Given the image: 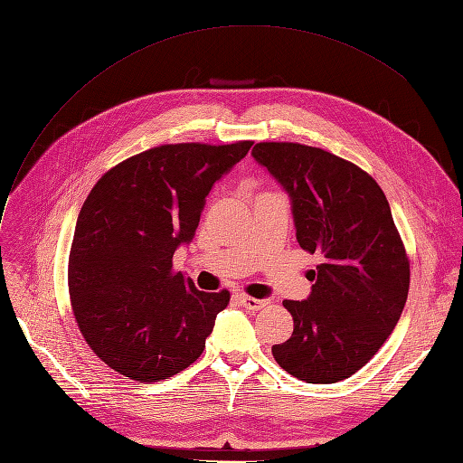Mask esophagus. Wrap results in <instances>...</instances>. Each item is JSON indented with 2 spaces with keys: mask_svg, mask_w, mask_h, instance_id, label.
Wrapping results in <instances>:
<instances>
[{
  "mask_svg": "<svg viewBox=\"0 0 463 463\" xmlns=\"http://www.w3.org/2000/svg\"><path fill=\"white\" fill-rule=\"evenodd\" d=\"M237 300L241 302V305H243L245 308H249V310H260V308H264V307L268 305V300L254 298V297H249V295H245V293H239V295H237Z\"/></svg>",
  "mask_w": 463,
  "mask_h": 463,
  "instance_id": "34e87169",
  "label": "esophagus"
}]
</instances>
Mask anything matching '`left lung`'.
Wrapping results in <instances>:
<instances>
[{
  "mask_svg": "<svg viewBox=\"0 0 463 463\" xmlns=\"http://www.w3.org/2000/svg\"><path fill=\"white\" fill-rule=\"evenodd\" d=\"M252 156L293 203L297 241L322 254L307 300H283L293 335L272 346L307 383H337L383 346L410 289V260L383 189L354 163L293 141H260Z\"/></svg>",
  "mask_w": 463,
  "mask_h": 463,
  "instance_id": "8db88e82",
  "label": "left lung"
}]
</instances>
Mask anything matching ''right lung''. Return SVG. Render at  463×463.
<instances>
[{"label":"right lung","mask_w":463,"mask_h":463,"mask_svg":"<svg viewBox=\"0 0 463 463\" xmlns=\"http://www.w3.org/2000/svg\"><path fill=\"white\" fill-rule=\"evenodd\" d=\"M250 146L166 143L126 158L90 191L72 237L69 293L80 333L110 370L155 383L203 354L230 291H199L172 257L195 235L214 182Z\"/></svg>","instance_id":"right-lung-1"}]
</instances>
